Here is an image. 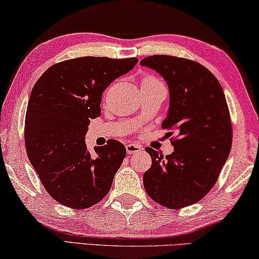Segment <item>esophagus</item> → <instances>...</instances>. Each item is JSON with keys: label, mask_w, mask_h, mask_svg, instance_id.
Instances as JSON below:
<instances>
[{"label": "esophagus", "mask_w": 259, "mask_h": 259, "mask_svg": "<svg viewBox=\"0 0 259 259\" xmlns=\"http://www.w3.org/2000/svg\"><path fill=\"white\" fill-rule=\"evenodd\" d=\"M126 152L127 154H138L142 152V147L137 145V143H127L126 145Z\"/></svg>", "instance_id": "34e87169"}]
</instances>
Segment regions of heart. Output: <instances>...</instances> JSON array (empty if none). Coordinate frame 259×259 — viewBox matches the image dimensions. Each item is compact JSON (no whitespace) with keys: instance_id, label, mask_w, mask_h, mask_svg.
<instances>
[{"instance_id":"b5f03b06","label":"heart","mask_w":259,"mask_h":259,"mask_svg":"<svg viewBox=\"0 0 259 259\" xmlns=\"http://www.w3.org/2000/svg\"><path fill=\"white\" fill-rule=\"evenodd\" d=\"M158 84H163V83L157 77L153 76V75H147V76L143 77L140 82L141 88H146V87H154Z\"/></svg>"}]
</instances>
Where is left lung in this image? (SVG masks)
Here are the masks:
<instances>
[{
    "label": "left lung",
    "instance_id": "obj_1",
    "mask_svg": "<svg viewBox=\"0 0 259 259\" xmlns=\"http://www.w3.org/2000/svg\"><path fill=\"white\" fill-rule=\"evenodd\" d=\"M140 63L168 83L169 111L162 128L176 132L170 139L175 150L165 157L146 148L152 166L143 174V185L157 204L180 209L209 192L228 158L233 141L228 105L217 77L200 63L171 55H152Z\"/></svg>",
    "mask_w": 259,
    "mask_h": 259
}]
</instances>
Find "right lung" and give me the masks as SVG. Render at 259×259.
<instances>
[{
  "label": "right lung",
  "instance_id": "1",
  "mask_svg": "<svg viewBox=\"0 0 259 259\" xmlns=\"http://www.w3.org/2000/svg\"><path fill=\"white\" fill-rule=\"evenodd\" d=\"M137 58L83 57L51 66L31 91L25 116V147L44 188L61 205L84 209L101 201L126 156L117 140L84 142L90 119L101 116L104 90L128 73Z\"/></svg>",
  "mask_w": 259,
  "mask_h": 259
}]
</instances>
